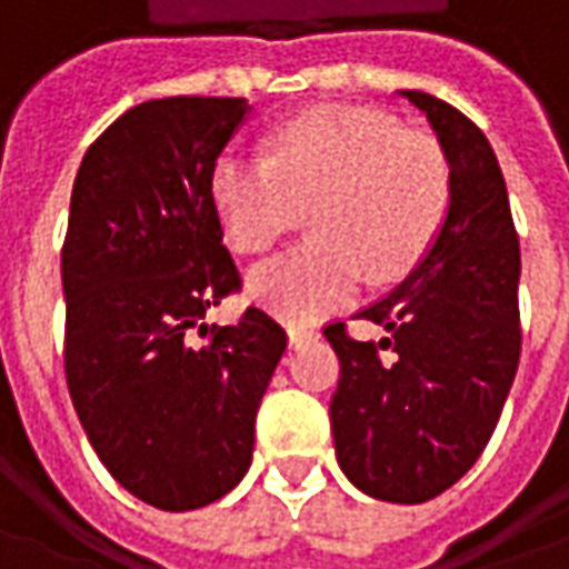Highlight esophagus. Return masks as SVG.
I'll use <instances>...</instances> for the list:
<instances>
[{
	"instance_id": "obj_1",
	"label": "esophagus",
	"mask_w": 569,
	"mask_h": 569,
	"mask_svg": "<svg viewBox=\"0 0 569 569\" xmlns=\"http://www.w3.org/2000/svg\"><path fill=\"white\" fill-rule=\"evenodd\" d=\"M286 337H289V346H302L308 343V340H315L318 330H315V327H305V323H289V327H286Z\"/></svg>"
}]
</instances>
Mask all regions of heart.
<instances>
[{
    "instance_id": "1",
    "label": "heart",
    "mask_w": 569,
    "mask_h": 569,
    "mask_svg": "<svg viewBox=\"0 0 569 569\" xmlns=\"http://www.w3.org/2000/svg\"><path fill=\"white\" fill-rule=\"evenodd\" d=\"M450 194L441 141L362 107L308 109L273 131L270 157L226 150L210 169V198L239 251L277 246L311 207L318 239L248 277L258 302L296 321L352 302L365 273H409L438 239Z\"/></svg>"
}]
</instances>
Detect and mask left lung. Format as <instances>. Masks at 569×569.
Listing matches in <instances>:
<instances>
[{
	"label": "left lung",
	"mask_w": 569,
	"mask_h": 569,
	"mask_svg": "<svg viewBox=\"0 0 569 569\" xmlns=\"http://www.w3.org/2000/svg\"><path fill=\"white\" fill-rule=\"evenodd\" d=\"M402 97L450 160V210L419 267L359 311L387 337L352 340L343 321L323 337L340 359L330 428L346 479L378 500L421 503L472 469L517 378L519 236L481 128L431 93Z\"/></svg>",
	"instance_id": "1"
}]
</instances>
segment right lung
Listing matches in <instances>:
<instances>
[{
	"instance_id": "1",
	"label": "right lung",
	"mask_w": 569,
	"mask_h": 569,
	"mask_svg": "<svg viewBox=\"0 0 569 569\" xmlns=\"http://www.w3.org/2000/svg\"><path fill=\"white\" fill-rule=\"evenodd\" d=\"M246 112L242 97L138 103L90 144L71 188V402L109 476L172 513L242 481L258 406L286 352V330L254 305L194 343L207 308L242 289L210 169Z\"/></svg>"
}]
</instances>
